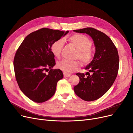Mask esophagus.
Instances as JSON below:
<instances>
[{
  "label": "esophagus",
  "mask_w": 133,
  "mask_h": 133,
  "mask_svg": "<svg viewBox=\"0 0 133 133\" xmlns=\"http://www.w3.org/2000/svg\"><path fill=\"white\" fill-rule=\"evenodd\" d=\"M71 75L69 74H67V73H64V76H65V77H69Z\"/></svg>",
  "instance_id": "esophagus-1"
}]
</instances>
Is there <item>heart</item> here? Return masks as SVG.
<instances>
[{"label":"heart","mask_w":133,"mask_h":133,"mask_svg":"<svg viewBox=\"0 0 133 133\" xmlns=\"http://www.w3.org/2000/svg\"><path fill=\"white\" fill-rule=\"evenodd\" d=\"M68 40L77 50L74 58L79 59L83 66H87L93 60L94 54L91 50L92 43L87 36L81 34H75L68 38ZM65 41L63 39H59L53 42L51 46V51L55 58H60ZM80 62L78 60H63L57 64V67L65 73H72L80 67Z\"/></svg>","instance_id":"1"}]
</instances>
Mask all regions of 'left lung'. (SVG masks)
<instances>
[{"mask_svg":"<svg viewBox=\"0 0 133 133\" xmlns=\"http://www.w3.org/2000/svg\"><path fill=\"white\" fill-rule=\"evenodd\" d=\"M91 37L95 46L92 61L86 67V74L78 73L80 81L74 87L75 93L83 100L94 101L105 94L116 78L119 57L113 42L106 34L92 27L74 30Z\"/></svg>","mask_w":133,"mask_h":133,"instance_id":"obj_1","label":"left lung"}]
</instances>
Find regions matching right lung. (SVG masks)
Returning <instances> with one entry per match:
<instances>
[{"instance_id":"right-lung-1","label":"right lung","mask_w":133,"mask_h":133,"mask_svg":"<svg viewBox=\"0 0 133 133\" xmlns=\"http://www.w3.org/2000/svg\"><path fill=\"white\" fill-rule=\"evenodd\" d=\"M68 32L43 28L28 35L17 50L13 61L16 79L20 90L32 101L50 99L63 78L60 69H52L55 61L51 46Z\"/></svg>"}]
</instances>
